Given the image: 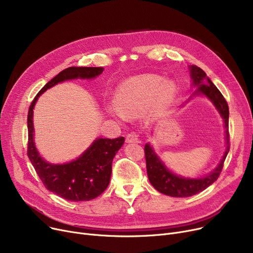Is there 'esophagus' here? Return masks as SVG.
I'll list each match as a JSON object with an SVG mask.
<instances>
[{
	"label": "esophagus",
	"mask_w": 253,
	"mask_h": 253,
	"mask_svg": "<svg viewBox=\"0 0 253 253\" xmlns=\"http://www.w3.org/2000/svg\"><path fill=\"white\" fill-rule=\"evenodd\" d=\"M126 141L128 143H136V142H138V134L135 133V132H131V133L127 134Z\"/></svg>",
	"instance_id": "1"
}]
</instances>
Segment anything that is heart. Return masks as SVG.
I'll return each instance as SVG.
<instances>
[{"mask_svg": "<svg viewBox=\"0 0 253 253\" xmlns=\"http://www.w3.org/2000/svg\"><path fill=\"white\" fill-rule=\"evenodd\" d=\"M156 75H145L127 80L120 85L115 94V104L108 113L120 120L143 111L152 103L154 111H160L173 100L176 86L171 81L162 82Z\"/></svg>", "mask_w": 253, "mask_h": 253, "instance_id": "b5f03b06", "label": "heart"}]
</instances>
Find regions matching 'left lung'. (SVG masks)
Listing matches in <instances>:
<instances>
[{
    "label": "left lung",
    "instance_id": "obj_1",
    "mask_svg": "<svg viewBox=\"0 0 253 253\" xmlns=\"http://www.w3.org/2000/svg\"><path fill=\"white\" fill-rule=\"evenodd\" d=\"M191 78L193 80V87L197 90L193 96L204 95L214 104L219 115L223 119L225 129V152L217 167L210 173L201 178H188L176 175L170 171L159 156L156 154L150 143L144 145V156L147 162V172L149 180L153 187L164 195L171 197H191L207 189L219 176L223 167V162L230 151V134H229V105L216 86L211 82L205 72L198 68L197 65H190Z\"/></svg>",
    "mask_w": 253,
    "mask_h": 253
}]
</instances>
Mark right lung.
I'll list each match as a JSON object with an SVG mask.
<instances>
[{
    "label": "right lung",
    "mask_w": 253,
    "mask_h": 253,
    "mask_svg": "<svg viewBox=\"0 0 253 253\" xmlns=\"http://www.w3.org/2000/svg\"><path fill=\"white\" fill-rule=\"evenodd\" d=\"M103 72V68H68L53 78L33 100L28 115V156L39 177L50 192L66 200L89 201L108 188L112 174V163L125 139L118 137L96 138L76 160L64 164H52L40 156L34 141V108L39 96L56 84L73 79H93Z\"/></svg>",
    "instance_id": "1"
}]
</instances>
